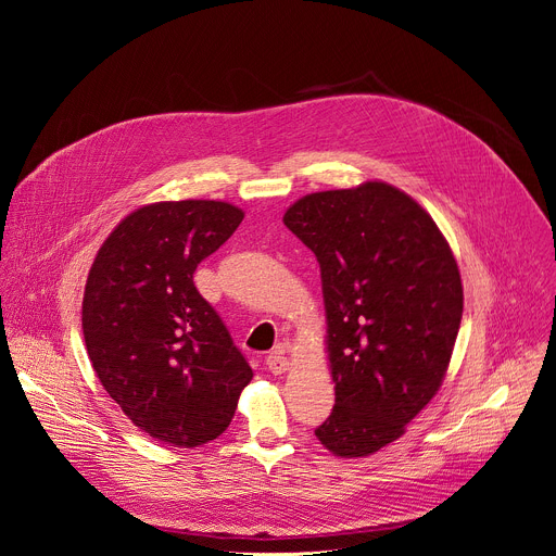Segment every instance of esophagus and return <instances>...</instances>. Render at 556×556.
Masks as SVG:
<instances>
[{"label":"esophagus","instance_id":"1","mask_svg":"<svg viewBox=\"0 0 556 556\" xmlns=\"http://www.w3.org/2000/svg\"><path fill=\"white\" fill-rule=\"evenodd\" d=\"M288 358L283 356V352H273V354H268L266 356V367L275 374V376H279V374H283L286 369H288Z\"/></svg>","mask_w":556,"mask_h":556}]
</instances>
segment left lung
Wrapping results in <instances>:
<instances>
[{
	"mask_svg": "<svg viewBox=\"0 0 556 556\" xmlns=\"http://www.w3.org/2000/svg\"><path fill=\"white\" fill-rule=\"evenodd\" d=\"M283 224L316 255L337 403L314 431L339 457L399 440L438 393L464 292L431 215L387 182L296 200Z\"/></svg>",
	"mask_w": 556,
	"mask_h": 556,
	"instance_id": "8db88e82",
	"label": "left lung"
}]
</instances>
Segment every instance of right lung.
<instances>
[{"instance_id": "right-lung-1", "label": "right lung", "mask_w": 556, "mask_h": 556, "mask_svg": "<svg viewBox=\"0 0 556 556\" xmlns=\"http://www.w3.org/2000/svg\"><path fill=\"white\" fill-rule=\"evenodd\" d=\"M244 219L228 202H155L129 213L97 253L84 294L92 367L147 435L193 448L230 425L253 369L193 273Z\"/></svg>"}]
</instances>
